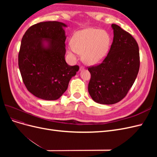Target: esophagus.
<instances>
[{"mask_svg": "<svg viewBox=\"0 0 157 157\" xmlns=\"http://www.w3.org/2000/svg\"><path fill=\"white\" fill-rule=\"evenodd\" d=\"M84 66H80V71H82V70H83V69H84Z\"/></svg>", "mask_w": 157, "mask_h": 157, "instance_id": "1", "label": "esophagus"}]
</instances>
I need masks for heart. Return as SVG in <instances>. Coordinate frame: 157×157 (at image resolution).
Masks as SVG:
<instances>
[{"instance_id": "b5f03b06", "label": "heart", "mask_w": 157, "mask_h": 157, "mask_svg": "<svg viewBox=\"0 0 157 157\" xmlns=\"http://www.w3.org/2000/svg\"><path fill=\"white\" fill-rule=\"evenodd\" d=\"M110 43L111 38L106 31L89 28L76 33L68 49L73 56L82 54L84 62L93 65L105 58Z\"/></svg>"}]
</instances>
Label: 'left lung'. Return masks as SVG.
<instances>
[{
	"instance_id": "obj_1",
	"label": "left lung",
	"mask_w": 157,
	"mask_h": 157,
	"mask_svg": "<svg viewBox=\"0 0 157 157\" xmlns=\"http://www.w3.org/2000/svg\"><path fill=\"white\" fill-rule=\"evenodd\" d=\"M113 41L101 63L88 67V92L94 101L105 105L119 102L134 84L140 69L139 46L129 33L112 24Z\"/></svg>"
}]
</instances>
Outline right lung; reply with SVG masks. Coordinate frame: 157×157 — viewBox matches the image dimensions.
Listing matches in <instances>:
<instances>
[{
    "instance_id": "right-lung-1",
    "label": "right lung",
    "mask_w": 157,
    "mask_h": 157,
    "mask_svg": "<svg viewBox=\"0 0 157 157\" xmlns=\"http://www.w3.org/2000/svg\"><path fill=\"white\" fill-rule=\"evenodd\" d=\"M59 21L40 22L31 26L23 36L18 65L27 90L44 100H56L67 90L69 80L79 69L65 60V39ZM46 40L48 45L45 47Z\"/></svg>"
}]
</instances>
